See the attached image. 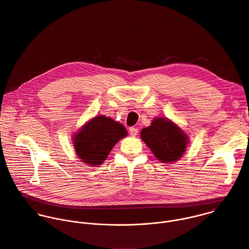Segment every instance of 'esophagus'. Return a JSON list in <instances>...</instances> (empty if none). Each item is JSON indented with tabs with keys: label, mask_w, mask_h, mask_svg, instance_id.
<instances>
[{
	"label": "esophagus",
	"mask_w": 249,
	"mask_h": 249,
	"mask_svg": "<svg viewBox=\"0 0 249 249\" xmlns=\"http://www.w3.org/2000/svg\"><path fill=\"white\" fill-rule=\"evenodd\" d=\"M129 131H130V135L133 136V137H135V136L138 134V129L135 128V127H131V128L129 129Z\"/></svg>",
	"instance_id": "34e87169"
}]
</instances>
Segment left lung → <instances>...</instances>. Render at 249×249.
Returning <instances> with one entry per match:
<instances>
[{
    "instance_id": "1",
    "label": "left lung",
    "mask_w": 249,
    "mask_h": 249,
    "mask_svg": "<svg viewBox=\"0 0 249 249\" xmlns=\"http://www.w3.org/2000/svg\"><path fill=\"white\" fill-rule=\"evenodd\" d=\"M141 138L155 157L162 162L178 160L184 154L188 139L185 133L165 118H156L141 131Z\"/></svg>"
}]
</instances>
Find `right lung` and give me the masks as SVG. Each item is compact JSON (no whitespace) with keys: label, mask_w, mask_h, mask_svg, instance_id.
<instances>
[{"label":"right lung","mask_w":249,"mask_h":249,"mask_svg":"<svg viewBox=\"0 0 249 249\" xmlns=\"http://www.w3.org/2000/svg\"><path fill=\"white\" fill-rule=\"evenodd\" d=\"M127 136L126 128L104 115L89 120L74 138L75 152L89 165L101 164L117 142Z\"/></svg>","instance_id":"right-lung-1"}]
</instances>
